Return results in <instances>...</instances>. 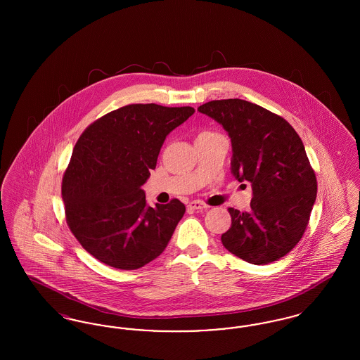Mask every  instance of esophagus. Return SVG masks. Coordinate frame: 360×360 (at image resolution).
<instances>
[{"instance_id": "obj_1", "label": "esophagus", "mask_w": 360, "mask_h": 360, "mask_svg": "<svg viewBox=\"0 0 360 360\" xmlns=\"http://www.w3.org/2000/svg\"><path fill=\"white\" fill-rule=\"evenodd\" d=\"M188 209L191 210H202V209H207L209 206L204 204L202 201H191L188 205Z\"/></svg>"}]
</instances>
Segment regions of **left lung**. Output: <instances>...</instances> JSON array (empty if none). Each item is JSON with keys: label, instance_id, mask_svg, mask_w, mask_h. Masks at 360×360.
Here are the masks:
<instances>
[{"label": "left lung", "instance_id": "obj_1", "mask_svg": "<svg viewBox=\"0 0 360 360\" xmlns=\"http://www.w3.org/2000/svg\"><path fill=\"white\" fill-rule=\"evenodd\" d=\"M198 112L223 125L232 143L231 172L252 188L250 212L228 209L224 247L252 264L285 257L302 238L317 195L301 137L281 116L239 98L209 101Z\"/></svg>", "mask_w": 360, "mask_h": 360}]
</instances>
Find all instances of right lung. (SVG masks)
<instances>
[{"label": "right lung", "mask_w": 360, "mask_h": 360, "mask_svg": "<svg viewBox=\"0 0 360 360\" xmlns=\"http://www.w3.org/2000/svg\"><path fill=\"white\" fill-rule=\"evenodd\" d=\"M191 106L132 103L90 124L62 181L66 221L86 251L105 264L136 270L159 257L186 207L179 200L147 205L141 186L166 136Z\"/></svg>", "instance_id": "right-lung-1"}]
</instances>
